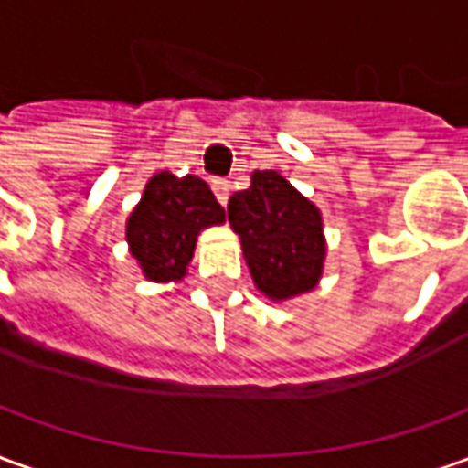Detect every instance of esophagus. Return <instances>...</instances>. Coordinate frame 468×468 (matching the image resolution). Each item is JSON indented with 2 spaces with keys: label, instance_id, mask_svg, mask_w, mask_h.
<instances>
[{
  "label": "esophagus",
  "instance_id": "34e87169",
  "mask_svg": "<svg viewBox=\"0 0 468 468\" xmlns=\"http://www.w3.org/2000/svg\"><path fill=\"white\" fill-rule=\"evenodd\" d=\"M213 193L215 197L220 200V205H228V197H230V183H228V180H215Z\"/></svg>",
  "mask_w": 468,
  "mask_h": 468
}]
</instances>
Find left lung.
Here are the masks:
<instances>
[{"instance_id": "obj_1", "label": "left lung", "mask_w": 468, "mask_h": 468, "mask_svg": "<svg viewBox=\"0 0 468 468\" xmlns=\"http://www.w3.org/2000/svg\"><path fill=\"white\" fill-rule=\"evenodd\" d=\"M228 220L265 298L283 303L318 285L328 250L324 215L283 175L255 170L250 187L230 197Z\"/></svg>"}]
</instances>
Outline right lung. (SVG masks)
I'll use <instances>...</instances> for the list:
<instances>
[{"label":"right lung","mask_w":468,"mask_h":468,"mask_svg":"<svg viewBox=\"0 0 468 468\" xmlns=\"http://www.w3.org/2000/svg\"><path fill=\"white\" fill-rule=\"evenodd\" d=\"M225 223L213 190L195 175H153L124 223V240L153 283H177L187 275L197 235Z\"/></svg>","instance_id":"add662e5"}]
</instances>
